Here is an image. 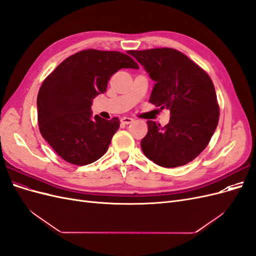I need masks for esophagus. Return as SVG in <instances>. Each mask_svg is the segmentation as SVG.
<instances>
[{
	"label": "esophagus",
	"instance_id": "1",
	"mask_svg": "<svg viewBox=\"0 0 256 256\" xmlns=\"http://www.w3.org/2000/svg\"><path fill=\"white\" fill-rule=\"evenodd\" d=\"M120 122H122V124H126V125H128V124H130V122H134V118H127V116H125V118H122L120 120Z\"/></svg>",
	"mask_w": 256,
	"mask_h": 256
}]
</instances>
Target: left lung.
<instances>
[{"label": "left lung", "instance_id": "1", "mask_svg": "<svg viewBox=\"0 0 256 256\" xmlns=\"http://www.w3.org/2000/svg\"><path fill=\"white\" fill-rule=\"evenodd\" d=\"M156 82L150 102L171 112L168 125L147 122L145 156L164 168L189 164L202 152L219 122V104L210 76L186 54L172 48L128 51Z\"/></svg>", "mask_w": 256, "mask_h": 256}]
</instances>
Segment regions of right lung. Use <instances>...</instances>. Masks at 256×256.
Masks as SVG:
<instances>
[{
	"instance_id": "1",
	"label": "right lung",
	"mask_w": 256,
	"mask_h": 256,
	"mask_svg": "<svg viewBox=\"0 0 256 256\" xmlns=\"http://www.w3.org/2000/svg\"><path fill=\"white\" fill-rule=\"evenodd\" d=\"M122 68L138 65L125 53L86 49L64 60L44 80L37 95L38 127L62 159L86 166L109 148L120 120H92L90 106Z\"/></svg>"
}]
</instances>
